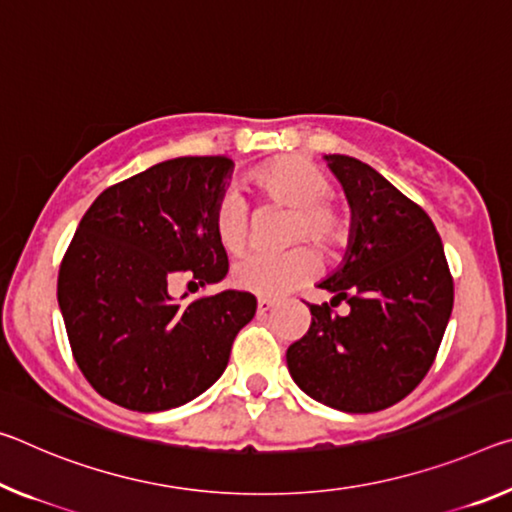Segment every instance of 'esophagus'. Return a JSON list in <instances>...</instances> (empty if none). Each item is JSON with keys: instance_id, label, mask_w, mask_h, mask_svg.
<instances>
[{"instance_id": "34e87169", "label": "esophagus", "mask_w": 512, "mask_h": 512, "mask_svg": "<svg viewBox=\"0 0 512 512\" xmlns=\"http://www.w3.org/2000/svg\"><path fill=\"white\" fill-rule=\"evenodd\" d=\"M275 305H278V303H275V300H271V298H259L257 300V312L266 314V312H271Z\"/></svg>"}]
</instances>
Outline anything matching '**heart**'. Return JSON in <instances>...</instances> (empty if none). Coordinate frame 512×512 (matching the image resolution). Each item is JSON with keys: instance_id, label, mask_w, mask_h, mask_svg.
<instances>
[{"instance_id": "b5f03b06", "label": "heart", "mask_w": 512, "mask_h": 512, "mask_svg": "<svg viewBox=\"0 0 512 512\" xmlns=\"http://www.w3.org/2000/svg\"><path fill=\"white\" fill-rule=\"evenodd\" d=\"M250 184L266 200L291 207L289 241L310 239L326 255H337L351 241V218L346 209L328 200L332 191L330 177L312 161L300 157H278L250 170ZM214 234L221 248L239 255L248 246L250 223L246 205L234 193H227L214 205ZM321 264L307 246L291 248L287 253H255L239 259L232 269V282L241 291L282 298L312 282Z\"/></svg>"}]
</instances>
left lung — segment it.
<instances>
[{
	"label": "left lung",
	"mask_w": 512,
	"mask_h": 512,
	"mask_svg": "<svg viewBox=\"0 0 512 512\" xmlns=\"http://www.w3.org/2000/svg\"><path fill=\"white\" fill-rule=\"evenodd\" d=\"M326 161L351 205V241L319 287L352 312L339 317L328 303L310 305V330L287 348V367L314 401L378 412L431 369L453 310V278L440 234L417 202L360 159Z\"/></svg>",
	"instance_id": "obj_1"
}]
</instances>
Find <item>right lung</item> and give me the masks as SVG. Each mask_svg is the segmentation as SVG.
<instances>
[{
	"mask_svg": "<svg viewBox=\"0 0 512 512\" xmlns=\"http://www.w3.org/2000/svg\"><path fill=\"white\" fill-rule=\"evenodd\" d=\"M232 168L230 157L161 161L104 189L81 218L56 296L77 367L111 403L161 412L196 399L255 316L248 291L191 303L168 291L180 275L198 287L227 275L212 212Z\"/></svg>",
	"mask_w": 512,
	"mask_h": 512,
	"instance_id": "obj_1",
	"label": "right lung"
}]
</instances>
